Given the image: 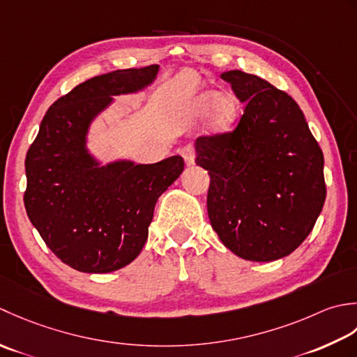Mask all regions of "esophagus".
I'll return each mask as SVG.
<instances>
[{"label": "esophagus", "mask_w": 357, "mask_h": 357, "mask_svg": "<svg viewBox=\"0 0 357 357\" xmlns=\"http://www.w3.org/2000/svg\"><path fill=\"white\" fill-rule=\"evenodd\" d=\"M180 154L181 157L185 158V162L188 166L194 165V160H195V149L192 144H186V146H181L180 148Z\"/></svg>", "instance_id": "34e87169"}]
</instances>
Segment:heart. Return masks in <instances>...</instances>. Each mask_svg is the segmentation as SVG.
<instances>
[{"label":"heart","instance_id":"obj_1","mask_svg":"<svg viewBox=\"0 0 357 357\" xmlns=\"http://www.w3.org/2000/svg\"><path fill=\"white\" fill-rule=\"evenodd\" d=\"M213 107H215L213 117V129L217 130V132L229 129L232 123H234L237 112L234 100L229 97L220 98L219 92L209 91L202 93V96H199L197 100L194 101V111L200 115L208 114Z\"/></svg>","mask_w":357,"mask_h":357}]
</instances>
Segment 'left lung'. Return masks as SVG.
Wrapping results in <instances>:
<instances>
[{
  "instance_id": "left-lung-1",
  "label": "left lung",
  "mask_w": 357,
  "mask_h": 357,
  "mask_svg": "<svg viewBox=\"0 0 357 357\" xmlns=\"http://www.w3.org/2000/svg\"><path fill=\"white\" fill-rule=\"evenodd\" d=\"M243 115L231 132L195 140L209 174L208 215L238 257L271 261L308 237L324 208V154L299 105L264 78L223 72Z\"/></svg>"
}]
</instances>
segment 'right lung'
Masks as SVG:
<instances>
[{
	"mask_svg": "<svg viewBox=\"0 0 357 357\" xmlns=\"http://www.w3.org/2000/svg\"><path fill=\"white\" fill-rule=\"evenodd\" d=\"M157 64L86 79L47 109L26 155L24 206L41 238L63 264L82 273L129 265L148 240L160 195L185 168L180 155L158 163L100 166L86 149L92 120L112 96L148 86Z\"/></svg>",
	"mask_w": 357,
	"mask_h": 357,
	"instance_id": "add662e5",
	"label": "right lung"
}]
</instances>
